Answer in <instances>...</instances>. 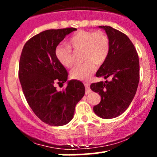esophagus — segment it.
<instances>
[{"label":"esophagus","instance_id":"1","mask_svg":"<svg viewBox=\"0 0 157 157\" xmlns=\"http://www.w3.org/2000/svg\"><path fill=\"white\" fill-rule=\"evenodd\" d=\"M84 85H85V87H86V94H89L91 92V89H90V87H89V85L88 83H86V82H85Z\"/></svg>","mask_w":157,"mask_h":157}]
</instances>
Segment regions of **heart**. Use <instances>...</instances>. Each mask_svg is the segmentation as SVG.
<instances>
[{
    "label": "heart",
    "instance_id": "obj_1",
    "mask_svg": "<svg viewBox=\"0 0 157 157\" xmlns=\"http://www.w3.org/2000/svg\"><path fill=\"white\" fill-rule=\"evenodd\" d=\"M68 45L75 51L82 50V60L85 61L71 71V78L75 80H89L96 71L97 64H102L109 54V37L101 30H78L68 39ZM55 55L64 67L71 68L73 66L72 51L68 46H57Z\"/></svg>",
    "mask_w": 157,
    "mask_h": 157
}]
</instances>
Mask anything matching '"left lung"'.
I'll return each mask as SVG.
<instances>
[{"label":"left lung","mask_w":157,"mask_h":157,"mask_svg":"<svg viewBox=\"0 0 157 157\" xmlns=\"http://www.w3.org/2000/svg\"><path fill=\"white\" fill-rule=\"evenodd\" d=\"M99 27L109 36L110 50L96 76L111 80L91 83L90 88L101 97L100 103L94 106V113L101 118L111 119L121 115L132 102L140 81V63L127 35L111 26Z\"/></svg>","instance_id":"8db88e82"}]
</instances>
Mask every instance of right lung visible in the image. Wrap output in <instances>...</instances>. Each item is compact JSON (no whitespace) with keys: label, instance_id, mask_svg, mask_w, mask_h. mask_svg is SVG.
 Listing matches in <instances>:
<instances>
[{"label":"right lung","instance_id":"add662e5","mask_svg":"<svg viewBox=\"0 0 157 157\" xmlns=\"http://www.w3.org/2000/svg\"><path fill=\"white\" fill-rule=\"evenodd\" d=\"M75 28L48 29L25 44L19 62L18 76L26 100L40 120L49 125L61 126L72 120L75 106L85 94L83 83L68 82L63 91L55 85L64 83L68 71L55 55L56 47Z\"/></svg>","mask_w":157,"mask_h":157}]
</instances>
